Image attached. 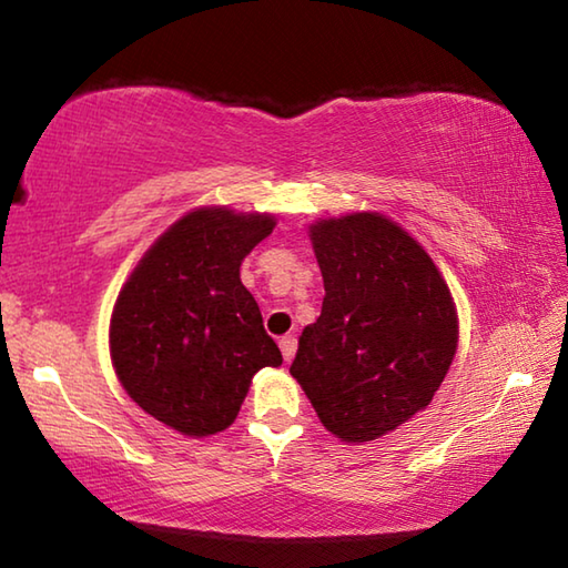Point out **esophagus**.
<instances>
[{"label": "esophagus", "mask_w": 568, "mask_h": 568, "mask_svg": "<svg viewBox=\"0 0 568 568\" xmlns=\"http://www.w3.org/2000/svg\"><path fill=\"white\" fill-rule=\"evenodd\" d=\"M295 348H297V341L293 338V335H283V338H281V353H283V358H285L287 363L293 361Z\"/></svg>", "instance_id": "esophagus-1"}]
</instances>
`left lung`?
<instances>
[{
  "mask_svg": "<svg viewBox=\"0 0 568 568\" xmlns=\"http://www.w3.org/2000/svg\"><path fill=\"white\" fill-rule=\"evenodd\" d=\"M311 240L325 297L291 373L333 436L376 440L444 383L458 345L454 297L426 250L378 213L321 220Z\"/></svg>",
  "mask_w": 568,
  "mask_h": 568,
  "instance_id": "left-lung-1",
  "label": "left lung"
}]
</instances>
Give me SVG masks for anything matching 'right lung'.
Listing matches in <instances>:
<instances>
[{"label":"right lung","mask_w":568,"mask_h":568,"mask_svg":"<svg viewBox=\"0 0 568 568\" xmlns=\"http://www.w3.org/2000/svg\"><path fill=\"white\" fill-rule=\"evenodd\" d=\"M273 227L267 213L192 210L155 240L114 303L110 355L122 388L182 436L225 430L255 373L283 363L240 283V263Z\"/></svg>","instance_id":"add662e5"}]
</instances>
